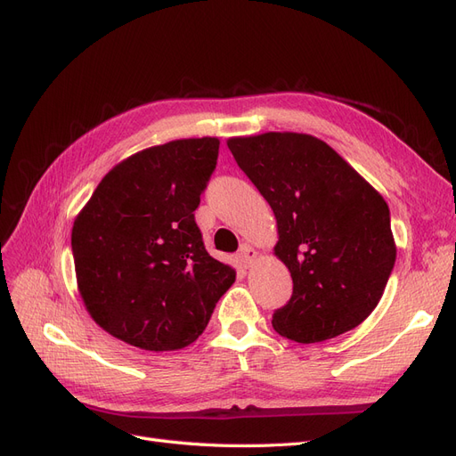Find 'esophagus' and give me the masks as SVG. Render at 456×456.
Wrapping results in <instances>:
<instances>
[{
	"mask_svg": "<svg viewBox=\"0 0 456 456\" xmlns=\"http://www.w3.org/2000/svg\"><path fill=\"white\" fill-rule=\"evenodd\" d=\"M255 258H256V251L253 249V247H249V245H241V247H240L238 260H240V265H241L243 268H249V266L253 265Z\"/></svg>",
	"mask_w": 456,
	"mask_h": 456,
	"instance_id": "esophagus-1",
	"label": "esophagus"
}]
</instances>
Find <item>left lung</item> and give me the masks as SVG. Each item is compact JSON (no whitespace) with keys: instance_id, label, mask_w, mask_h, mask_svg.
<instances>
[{"instance_id":"obj_1","label":"left lung","mask_w":456,"mask_h":456,"mask_svg":"<svg viewBox=\"0 0 456 456\" xmlns=\"http://www.w3.org/2000/svg\"><path fill=\"white\" fill-rule=\"evenodd\" d=\"M240 169L278 223L273 255L291 272V300L272 315L289 340L335 338L365 322L395 262L384 198L327 142L305 133L232 136Z\"/></svg>"}]
</instances>
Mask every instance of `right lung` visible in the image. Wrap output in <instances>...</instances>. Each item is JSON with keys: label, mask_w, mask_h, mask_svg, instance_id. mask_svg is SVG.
Segmentation results:
<instances>
[{"label": "right lung", "mask_w": 456, "mask_h": 456, "mask_svg": "<svg viewBox=\"0 0 456 456\" xmlns=\"http://www.w3.org/2000/svg\"><path fill=\"white\" fill-rule=\"evenodd\" d=\"M218 144L203 136L136 151L102 178L74 220L81 300L96 325L131 346H188L236 281V270L205 251L194 218Z\"/></svg>", "instance_id": "1"}]
</instances>
